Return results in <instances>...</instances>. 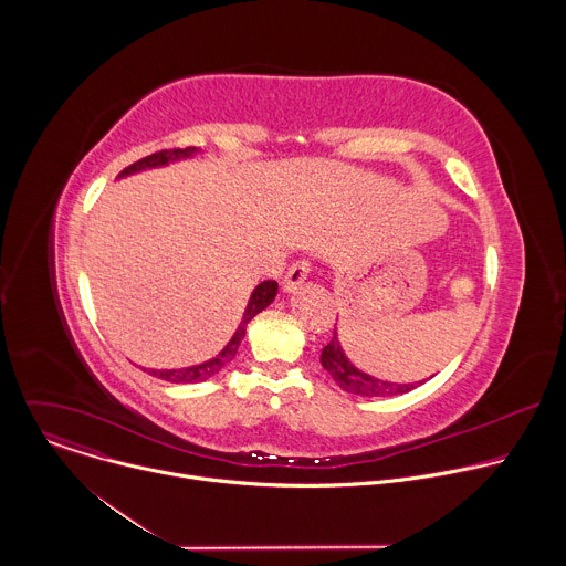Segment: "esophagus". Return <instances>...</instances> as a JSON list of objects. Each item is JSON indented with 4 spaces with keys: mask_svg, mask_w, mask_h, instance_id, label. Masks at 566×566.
<instances>
[{
    "mask_svg": "<svg viewBox=\"0 0 566 566\" xmlns=\"http://www.w3.org/2000/svg\"><path fill=\"white\" fill-rule=\"evenodd\" d=\"M308 273H311V264H308L306 260H297V262H293V264H291V269L286 271L284 280H282L284 291H286V293L297 291V286L306 280V275H308Z\"/></svg>",
    "mask_w": 566,
    "mask_h": 566,
    "instance_id": "1",
    "label": "esophagus"
}]
</instances>
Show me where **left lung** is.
<instances>
[{"label": "left lung", "instance_id": "left-lung-1", "mask_svg": "<svg viewBox=\"0 0 566 566\" xmlns=\"http://www.w3.org/2000/svg\"><path fill=\"white\" fill-rule=\"evenodd\" d=\"M319 363H322V367H325L332 374V378L336 380V385L340 389H345L349 394H356V396H396V394H406V391L417 387L415 382L380 380V378H374V376L356 369L349 363V358L345 356V352H343V347L338 343L336 329H334V336L327 343V347L322 349ZM421 382H426V380H421Z\"/></svg>", "mask_w": 566, "mask_h": 566}]
</instances>
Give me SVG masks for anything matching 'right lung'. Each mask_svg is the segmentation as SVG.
<instances>
[{
    "mask_svg": "<svg viewBox=\"0 0 566 566\" xmlns=\"http://www.w3.org/2000/svg\"><path fill=\"white\" fill-rule=\"evenodd\" d=\"M197 151H199L197 147L160 149V151H154V154H149V156H145V158H140V160H136V164H132L129 168H125V170L120 172V177H127V175H134V172L147 170V168L166 166V164H170V160L188 158V156H192V154H197ZM275 293H277V282H275V280H266V282H262V284L253 291V295H251V300H249V306H247V311H244V317H241L234 336H232L230 343L221 349V354H217L214 358H210V360H206V363H201V365H195V367H186V369H158V371H156V369H149V374L156 376V378H160V380H168V382H201V380L214 376L223 365H228V363L234 358V354H237L241 340H244V336H247V325H249V322H251L260 311H264V308L275 300Z\"/></svg>",
    "mask_w": 566,
    "mask_h": 566,
    "instance_id": "add662e5",
    "label": "right lung"
}]
</instances>
